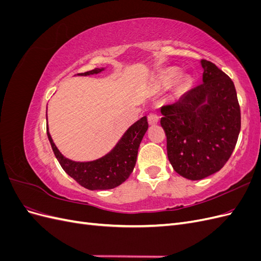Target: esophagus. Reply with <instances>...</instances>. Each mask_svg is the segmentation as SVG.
I'll return each mask as SVG.
<instances>
[{
	"instance_id": "esophagus-1",
	"label": "esophagus",
	"mask_w": 261,
	"mask_h": 261,
	"mask_svg": "<svg viewBox=\"0 0 261 261\" xmlns=\"http://www.w3.org/2000/svg\"><path fill=\"white\" fill-rule=\"evenodd\" d=\"M148 122L150 125H154L159 122V116H158L155 113H150L148 115Z\"/></svg>"
}]
</instances>
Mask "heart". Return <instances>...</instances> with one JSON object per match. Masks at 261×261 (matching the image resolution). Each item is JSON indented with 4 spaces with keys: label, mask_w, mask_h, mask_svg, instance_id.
<instances>
[{
    "label": "heart",
    "mask_w": 261,
    "mask_h": 261,
    "mask_svg": "<svg viewBox=\"0 0 261 261\" xmlns=\"http://www.w3.org/2000/svg\"><path fill=\"white\" fill-rule=\"evenodd\" d=\"M178 75H179V72L177 69H170L169 72L165 73V75L161 78L160 86L162 87V88H168V87H170L173 83L176 81V78L178 77ZM181 86H183V88L187 87L188 86V81L185 80L183 82V84H181Z\"/></svg>",
    "instance_id": "heart-1"
}]
</instances>
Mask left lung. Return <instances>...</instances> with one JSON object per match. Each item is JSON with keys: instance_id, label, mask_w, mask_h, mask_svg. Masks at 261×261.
<instances>
[{"instance_id": "obj_1", "label": "left lung", "mask_w": 261, "mask_h": 261, "mask_svg": "<svg viewBox=\"0 0 261 261\" xmlns=\"http://www.w3.org/2000/svg\"><path fill=\"white\" fill-rule=\"evenodd\" d=\"M202 84L176 103L161 108L168 158L187 179L215 174L231 156L241 130V110L232 80L201 60Z\"/></svg>"}]
</instances>
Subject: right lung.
<instances>
[{
  "label": "right lung",
  "instance_id": "obj_1",
  "mask_svg": "<svg viewBox=\"0 0 261 261\" xmlns=\"http://www.w3.org/2000/svg\"><path fill=\"white\" fill-rule=\"evenodd\" d=\"M106 67L94 68L77 76L100 74ZM48 120V114H46ZM148 129L147 116H143L126 129L116 145L108 153L91 161H75L65 156L54 144L46 124V134L53 152L67 174L90 191H105L120 186L129 177L135 168L138 148Z\"/></svg>",
  "mask_w": 261,
  "mask_h": 261
}]
</instances>
